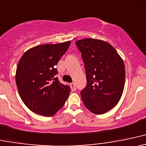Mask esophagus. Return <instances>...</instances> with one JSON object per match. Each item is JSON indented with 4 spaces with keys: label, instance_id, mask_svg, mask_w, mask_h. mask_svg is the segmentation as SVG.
Segmentation results:
<instances>
[{
    "label": "esophagus",
    "instance_id": "1",
    "mask_svg": "<svg viewBox=\"0 0 146 146\" xmlns=\"http://www.w3.org/2000/svg\"><path fill=\"white\" fill-rule=\"evenodd\" d=\"M70 88H71V90L72 91H74L76 90V86H75V83H70Z\"/></svg>",
    "mask_w": 146,
    "mask_h": 146
}]
</instances>
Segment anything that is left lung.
<instances>
[{
  "label": "left lung",
  "instance_id": "1",
  "mask_svg": "<svg viewBox=\"0 0 146 146\" xmlns=\"http://www.w3.org/2000/svg\"><path fill=\"white\" fill-rule=\"evenodd\" d=\"M84 63L87 84L81 92L85 106L103 114L119 103L123 92L125 70L120 56L108 42L94 38L76 41Z\"/></svg>",
  "mask_w": 146,
  "mask_h": 146
}]
</instances>
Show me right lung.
Listing matches in <instances>:
<instances>
[{"mask_svg":"<svg viewBox=\"0 0 146 146\" xmlns=\"http://www.w3.org/2000/svg\"><path fill=\"white\" fill-rule=\"evenodd\" d=\"M70 43L38 45L25 52L19 60L16 86L22 101L33 112L52 117L64 106L70 88L56 77L58 74L56 65Z\"/></svg>","mask_w":146,"mask_h":146,"instance_id":"1","label":"right lung"}]
</instances>
